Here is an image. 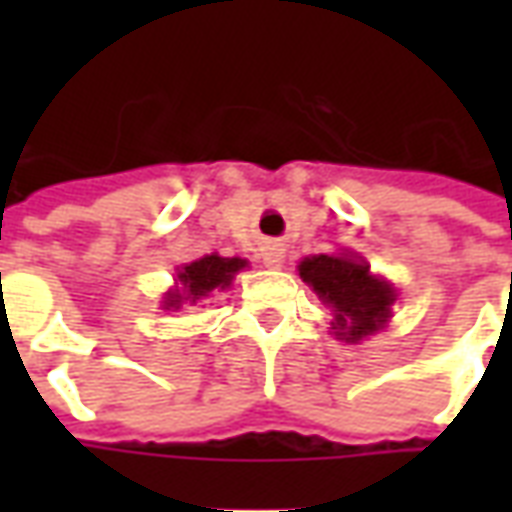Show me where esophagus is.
<instances>
[{
    "label": "esophagus",
    "mask_w": 512,
    "mask_h": 512,
    "mask_svg": "<svg viewBox=\"0 0 512 512\" xmlns=\"http://www.w3.org/2000/svg\"><path fill=\"white\" fill-rule=\"evenodd\" d=\"M282 260H285V249L279 244H268L266 249H263V263H266L268 268H279L282 266Z\"/></svg>",
    "instance_id": "1"
}]
</instances>
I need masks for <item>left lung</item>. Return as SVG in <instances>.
<instances>
[{
    "label": "left lung",
    "instance_id": "obj_1",
    "mask_svg": "<svg viewBox=\"0 0 512 512\" xmlns=\"http://www.w3.org/2000/svg\"><path fill=\"white\" fill-rule=\"evenodd\" d=\"M299 277L310 285L318 299L332 307L334 337L359 343L392 318L397 293L386 279L370 274L359 255H312L299 263Z\"/></svg>",
    "mask_w": 512,
    "mask_h": 512
}]
</instances>
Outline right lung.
I'll use <instances>...</instances> for the list:
<instances>
[{"label":"right lung","instance_id":"obj_1","mask_svg":"<svg viewBox=\"0 0 512 512\" xmlns=\"http://www.w3.org/2000/svg\"><path fill=\"white\" fill-rule=\"evenodd\" d=\"M246 268V260L241 257H219V255H205L194 263L178 268V282L175 288H169L164 293L161 307L164 310H180L186 301L197 304L205 299L213 290H227L233 285L235 274Z\"/></svg>","mask_w":512,"mask_h":512}]
</instances>
